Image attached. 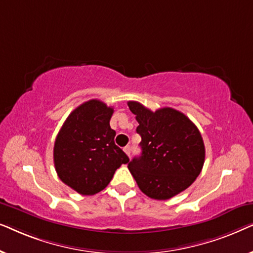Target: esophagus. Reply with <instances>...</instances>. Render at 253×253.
<instances>
[{
	"mask_svg": "<svg viewBox=\"0 0 253 253\" xmlns=\"http://www.w3.org/2000/svg\"><path fill=\"white\" fill-rule=\"evenodd\" d=\"M124 152H126L127 157H130V153H131V146H130V145H127V146L124 147Z\"/></svg>",
	"mask_w": 253,
	"mask_h": 253,
	"instance_id": "obj_1",
	"label": "esophagus"
}]
</instances>
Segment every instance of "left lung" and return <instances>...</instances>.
<instances>
[{
    "mask_svg": "<svg viewBox=\"0 0 253 253\" xmlns=\"http://www.w3.org/2000/svg\"><path fill=\"white\" fill-rule=\"evenodd\" d=\"M136 115L141 154L127 164L138 186L152 199L166 200L188 189L202 171L205 146L198 127L178 110L152 112L129 101Z\"/></svg>",
    "mask_w": 253,
    "mask_h": 253,
    "instance_id": "1",
    "label": "left lung"
}]
</instances>
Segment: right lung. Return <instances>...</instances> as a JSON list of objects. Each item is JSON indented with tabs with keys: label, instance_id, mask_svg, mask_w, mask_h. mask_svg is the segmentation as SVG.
<instances>
[{
	"label": "right lung",
	"instance_id": "add662e5",
	"mask_svg": "<svg viewBox=\"0 0 253 253\" xmlns=\"http://www.w3.org/2000/svg\"><path fill=\"white\" fill-rule=\"evenodd\" d=\"M114 109L100 100L77 107L62 126L54 144V165L58 177L84 196L95 195L112 181L116 169L129 158L114 138L109 126Z\"/></svg>",
	"mask_w": 253,
	"mask_h": 253
}]
</instances>
